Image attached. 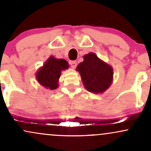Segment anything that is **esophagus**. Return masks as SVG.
Listing matches in <instances>:
<instances>
[{
    "instance_id": "obj_1",
    "label": "esophagus",
    "mask_w": 151,
    "mask_h": 151,
    "mask_svg": "<svg viewBox=\"0 0 151 151\" xmlns=\"http://www.w3.org/2000/svg\"><path fill=\"white\" fill-rule=\"evenodd\" d=\"M70 64L71 67H72V68L74 69V68H75L76 67H77V61H70Z\"/></svg>"
}]
</instances>
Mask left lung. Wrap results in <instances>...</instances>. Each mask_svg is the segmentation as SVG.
Returning a JSON list of instances; mask_svg holds the SVG:
<instances>
[{"mask_svg":"<svg viewBox=\"0 0 151 151\" xmlns=\"http://www.w3.org/2000/svg\"><path fill=\"white\" fill-rule=\"evenodd\" d=\"M84 87L93 93H102L110 86L113 79L111 67L102 62L95 54L84 56V61L77 66Z\"/></svg>","mask_w":151,"mask_h":151,"instance_id":"left-lung-1","label":"left lung"}]
</instances>
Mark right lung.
Here are the masks:
<instances>
[{
	"label": "right lung",
	"mask_w": 151,
	"mask_h": 151,
	"mask_svg": "<svg viewBox=\"0 0 151 151\" xmlns=\"http://www.w3.org/2000/svg\"><path fill=\"white\" fill-rule=\"evenodd\" d=\"M68 67L69 65L66 60L50 57L37 72L36 78L41 85L50 89H55L58 87V79L61 75V71Z\"/></svg>",
	"instance_id": "obj_1"
}]
</instances>
